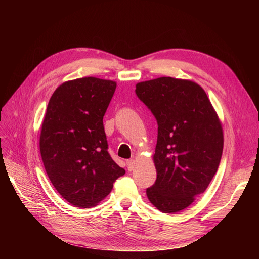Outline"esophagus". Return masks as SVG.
Returning <instances> with one entry per match:
<instances>
[{"label": "esophagus", "instance_id": "34e87169", "mask_svg": "<svg viewBox=\"0 0 259 259\" xmlns=\"http://www.w3.org/2000/svg\"><path fill=\"white\" fill-rule=\"evenodd\" d=\"M126 166H127L128 170H133V168H134V160H133V159L127 160L126 161Z\"/></svg>", "mask_w": 259, "mask_h": 259}]
</instances>
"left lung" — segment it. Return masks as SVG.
<instances>
[{
    "instance_id": "obj_1",
    "label": "left lung",
    "mask_w": 259,
    "mask_h": 259,
    "mask_svg": "<svg viewBox=\"0 0 259 259\" xmlns=\"http://www.w3.org/2000/svg\"><path fill=\"white\" fill-rule=\"evenodd\" d=\"M158 122L156 180L147 197L163 213L189 206L206 190L221 163L224 136L210 101L197 83L159 77L136 85Z\"/></svg>"
}]
</instances>
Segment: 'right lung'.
Listing matches in <instances>:
<instances>
[{"label": "right lung", "instance_id": "obj_1", "mask_svg": "<svg viewBox=\"0 0 259 259\" xmlns=\"http://www.w3.org/2000/svg\"><path fill=\"white\" fill-rule=\"evenodd\" d=\"M116 88L113 81L81 77L52 95L40 137L51 183L70 204L89 208L110 193L125 170L108 152L103 119Z\"/></svg>", "mask_w": 259, "mask_h": 259}]
</instances>
